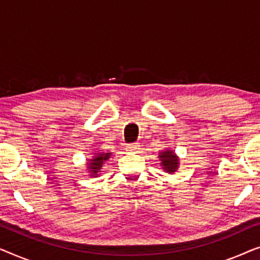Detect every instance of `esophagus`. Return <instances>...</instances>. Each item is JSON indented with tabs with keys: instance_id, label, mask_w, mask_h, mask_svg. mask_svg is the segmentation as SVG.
<instances>
[{
	"instance_id": "obj_1",
	"label": "esophagus",
	"mask_w": 260,
	"mask_h": 260,
	"mask_svg": "<svg viewBox=\"0 0 260 260\" xmlns=\"http://www.w3.org/2000/svg\"><path fill=\"white\" fill-rule=\"evenodd\" d=\"M140 145H138V143H133V144H129L127 145L126 150L130 151V152H134V154H136V152L140 151Z\"/></svg>"
}]
</instances>
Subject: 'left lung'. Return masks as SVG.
Listing matches in <instances>:
<instances>
[{
    "instance_id": "1",
    "label": "left lung",
    "mask_w": 260,
    "mask_h": 260,
    "mask_svg": "<svg viewBox=\"0 0 260 260\" xmlns=\"http://www.w3.org/2000/svg\"><path fill=\"white\" fill-rule=\"evenodd\" d=\"M159 158L162 161L161 165L163 166V169L167 173H174L177 169V167H179V158H177V156L173 151L167 150L161 152Z\"/></svg>"
}]
</instances>
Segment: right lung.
Returning <instances> with one entry per match:
<instances>
[{
  "mask_svg": "<svg viewBox=\"0 0 260 260\" xmlns=\"http://www.w3.org/2000/svg\"><path fill=\"white\" fill-rule=\"evenodd\" d=\"M110 154H111V152H105V154L103 152V154L94 156V157L91 159V162L87 163L88 168H90V172L92 173V176H97L98 172H101L103 163L110 157Z\"/></svg>",
  "mask_w": 260,
  "mask_h": 260,
  "instance_id": "add662e5",
  "label": "right lung"
}]
</instances>
